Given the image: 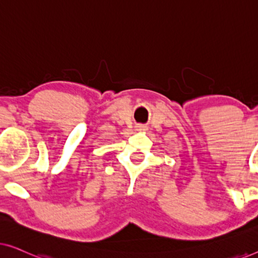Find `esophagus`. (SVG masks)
Instances as JSON below:
<instances>
[{
  "instance_id": "34e87169",
  "label": "esophagus",
  "mask_w": 258,
  "mask_h": 258,
  "mask_svg": "<svg viewBox=\"0 0 258 258\" xmlns=\"http://www.w3.org/2000/svg\"><path fill=\"white\" fill-rule=\"evenodd\" d=\"M137 129H139V130H144V126L143 125H137Z\"/></svg>"
}]
</instances>
